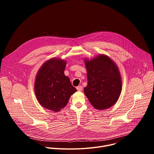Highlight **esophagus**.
Returning <instances> with one entry per match:
<instances>
[{
	"label": "esophagus",
	"mask_w": 154,
	"mask_h": 154,
	"mask_svg": "<svg viewBox=\"0 0 154 154\" xmlns=\"http://www.w3.org/2000/svg\"><path fill=\"white\" fill-rule=\"evenodd\" d=\"M77 90H78V91H82V90H83V87H82V86H78L77 87Z\"/></svg>",
	"instance_id": "esophagus-1"
}]
</instances>
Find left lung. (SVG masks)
I'll return each instance as SVG.
<instances>
[{"label":"left lung","instance_id":"left-lung-1","mask_svg":"<svg viewBox=\"0 0 154 154\" xmlns=\"http://www.w3.org/2000/svg\"><path fill=\"white\" fill-rule=\"evenodd\" d=\"M88 84L85 96L97 109L110 108L118 100L122 90V79L116 64L106 55L85 58Z\"/></svg>","mask_w":154,"mask_h":154}]
</instances>
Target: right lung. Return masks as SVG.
<instances>
[{"label":"right lung","instance_id":"obj_1","mask_svg":"<svg viewBox=\"0 0 154 154\" xmlns=\"http://www.w3.org/2000/svg\"><path fill=\"white\" fill-rule=\"evenodd\" d=\"M66 61L52 58L44 63L35 81V93L41 106L58 112L67 105L72 94L77 91L70 79L64 75Z\"/></svg>","mask_w":154,"mask_h":154}]
</instances>
